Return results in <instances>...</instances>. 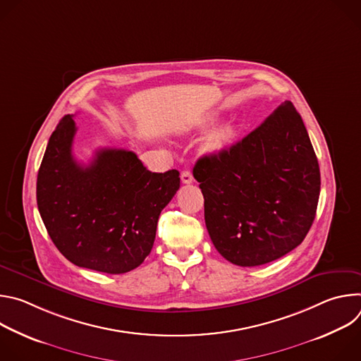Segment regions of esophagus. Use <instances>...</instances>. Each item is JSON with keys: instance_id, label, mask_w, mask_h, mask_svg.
I'll list each match as a JSON object with an SVG mask.
<instances>
[{"instance_id": "1", "label": "esophagus", "mask_w": 361, "mask_h": 361, "mask_svg": "<svg viewBox=\"0 0 361 361\" xmlns=\"http://www.w3.org/2000/svg\"><path fill=\"white\" fill-rule=\"evenodd\" d=\"M181 181H183L184 184H191V183L194 181V178H192V174H191L188 170L183 171V173H181Z\"/></svg>"}]
</instances>
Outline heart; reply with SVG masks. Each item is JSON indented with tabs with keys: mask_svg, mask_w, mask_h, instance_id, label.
<instances>
[{
	"mask_svg": "<svg viewBox=\"0 0 361 361\" xmlns=\"http://www.w3.org/2000/svg\"><path fill=\"white\" fill-rule=\"evenodd\" d=\"M214 123V118H209L207 121H205V124H212ZM234 137V128L230 127V126H226L223 128H220L219 131H216L207 141V145H205V148H207V151L210 152H219V151H223L233 140Z\"/></svg>",
	"mask_w": 361,
	"mask_h": 361,
	"instance_id": "obj_1",
	"label": "heart"
}]
</instances>
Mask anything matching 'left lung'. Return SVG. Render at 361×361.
I'll return each mask as SVG.
<instances>
[{
    "label": "left lung",
    "mask_w": 361,
    "mask_h": 361,
    "mask_svg": "<svg viewBox=\"0 0 361 361\" xmlns=\"http://www.w3.org/2000/svg\"><path fill=\"white\" fill-rule=\"evenodd\" d=\"M204 195L210 238L241 267L274 262L310 230L320 195V169L291 101L259 127L192 170Z\"/></svg>",
    "instance_id": "left-lung-1"
}]
</instances>
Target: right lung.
I'll use <instances>...</instances> for the list:
<instances>
[{"instance_id":"1","label":"right lung","mask_w":361,"mask_h":361,"mask_svg":"<svg viewBox=\"0 0 361 361\" xmlns=\"http://www.w3.org/2000/svg\"><path fill=\"white\" fill-rule=\"evenodd\" d=\"M77 127L66 116L51 134L37 177L44 226L68 262L107 274L137 269L156 240L180 173H151L133 151L101 148L88 166L73 156Z\"/></svg>"}]
</instances>
